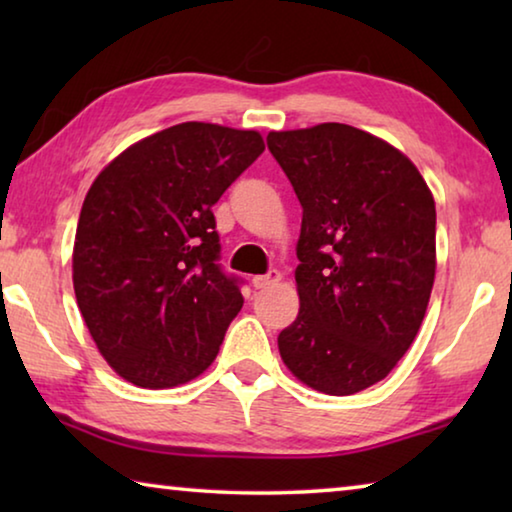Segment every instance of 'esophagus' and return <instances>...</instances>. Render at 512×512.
Here are the masks:
<instances>
[{
	"instance_id": "34e87169",
	"label": "esophagus",
	"mask_w": 512,
	"mask_h": 512,
	"mask_svg": "<svg viewBox=\"0 0 512 512\" xmlns=\"http://www.w3.org/2000/svg\"><path fill=\"white\" fill-rule=\"evenodd\" d=\"M282 280V275H280V271H268L266 275H255L253 277V287L255 289H268V287H275L277 282Z\"/></svg>"
}]
</instances>
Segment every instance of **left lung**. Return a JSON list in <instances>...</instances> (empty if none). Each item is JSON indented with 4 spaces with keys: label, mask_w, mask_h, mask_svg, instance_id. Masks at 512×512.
<instances>
[{
    "label": "left lung",
    "mask_w": 512,
    "mask_h": 512,
    "mask_svg": "<svg viewBox=\"0 0 512 512\" xmlns=\"http://www.w3.org/2000/svg\"><path fill=\"white\" fill-rule=\"evenodd\" d=\"M302 205L300 311L277 336L302 384L354 395L384 379L422 325L436 275V203L415 164L348 124L268 133Z\"/></svg>",
    "instance_id": "left-lung-1"
}]
</instances>
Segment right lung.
Returning <instances> with one entry per match:
<instances>
[{
	"instance_id": "add662e5",
	"label": "right lung",
	"mask_w": 512,
	"mask_h": 512,
	"mask_svg": "<svg viewBox=\"0 0 512 512\" xmlns=\"http://www.w3.org/2000/svg\"><path fill=\"white\" fill-rule=\"evenodd\" d=\"M264 151L255 131L185 121L117 155L85 196L74 293L94 343L140 388L194 379L239 314L212 205Z\"/></svg>"
}]
</instances>
